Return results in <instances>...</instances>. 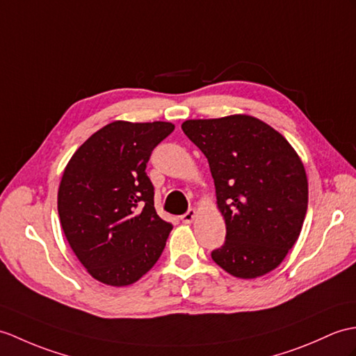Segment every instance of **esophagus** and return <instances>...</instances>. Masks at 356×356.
<instances>
[{
  "label": "esophagus",
  "mask_w": 356,
  "mask_h": 356,
  "mask_svg": "<svg viewBox=\"0 0 356 356\" xmlns=\"http://www.w3.org/2000/svg\"><path fill=\"white\" fill-rule=\"evenodd\" d=\"M195 216H197V211L191 208V209H188L186 213H184V216H181V221H184V222H193Z\"/></svg>",
  "instance_id": "obj_1"
}]
</instances>
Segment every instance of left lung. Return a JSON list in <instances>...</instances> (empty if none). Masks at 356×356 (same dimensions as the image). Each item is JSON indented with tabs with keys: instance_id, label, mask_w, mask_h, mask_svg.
<instances>
[{
	"instance_id": "left-lung-1",
	"label": "left lung",
	"mask_w": 356,
	"mask_h": 356,
	"mask_svg": "<svg viewBox=\"0 0 356 356\" xmlns=\"http://www.w3.org/2000/svg\"><path fill=\"white\" fill-rule=\"evenodd\" d=\"M184 134L209 162L226 241L212 250L229 275L253 279L275 270L300 235L308 180L290 143L249 115L188 120Z\"/></svg>"
}]
</instances>
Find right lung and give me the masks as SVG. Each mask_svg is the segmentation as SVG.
<instances>
[{
  "label": "right lung",
  "instance_id": "add662e5",
  "mask_svg": "<svg viewBox=\"0 0 356 356\" xmlns=\"http://www.w3.org/2000/svg\"><path fill=\"white\" fill-rule=\"evenodd\" d=\"M175 124L113 121L79 147L57 193L63 234L94 279L136 282L163 252L172 225L154 209L145 168Z\"/></svg>",
  "mask_w": 356,
  "mask_h": 356
}]
</instances>
